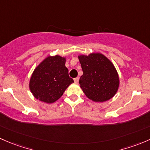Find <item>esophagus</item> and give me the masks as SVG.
Returning <instances> with one entry per match:
<instances>
[{
  "label": "esophagus",
  "mask_w": 150,
  "mask_h": 150,
  "mask_svg": "<svg viewBox=\"0 0 150 150\" xmlns=\"http://www.w3.org/2000/svg\"><path fill=\"white\" fill-rule=\"evenodd\" d=\"M74 80V82L77 84V83H79V77H76V78H75Z\"/></svg>",
  "instance_id": "1"
}]
</instances>
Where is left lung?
Masks as SVG:
<instances>
[{
  "instance_id": "obj_1",
  "label": "left lung",
  "mask_w": 150,
  "mask_h": 150,
  "mask_svg": "<svg viewBox=\"0 0 150 150\" xmlns=\"http://www.w3.org/2000/svg\"><path fill=\"white\" fill-rule=\"evenodd\" d=\"M78 58L83 71L80 87L86 96L96 103L113 98L120 85L119 76L113 64L100 52L79 55Z\"/></svg>"
}]
</instances>
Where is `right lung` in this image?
I'll use <instances>...</instances> for the list:
<instances>
[{
	"instance_id": "obj_1",
	"label": "right lung",
	"mask_w": 150,
	"mask_h": 150,
	"mask_svg": "<svg viewBox=\"0 0 150 150\" xmlns=\"http://www.w3.org/2000/svg\"><path fill=\"white\" fill-rule=\"evenodd\" d=\"M66 57L55 55L46 57L35 69L29 81V88L37 100L51 104L62 96L74 80L66 67Z\"/></svg>"
}]
</instances>
